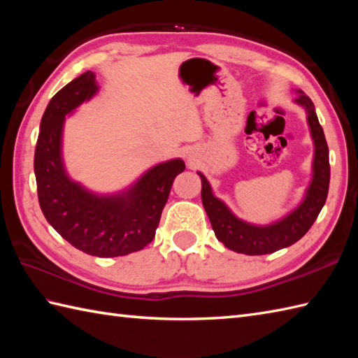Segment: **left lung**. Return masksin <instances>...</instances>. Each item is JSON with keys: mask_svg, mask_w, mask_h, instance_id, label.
Returning a JSON list of instances; mask_svg holds the SVG:
<instances>
[{"mask_svg": "<svg viewBox=\"0 0 358 358\" xmlns=\"http://www.w3.org/2000/svg\"><path fill=\"white\" fill-rule=\"evenodd\" d=\"M294 103L301 106L308 113V126L314 141L313 180L306 189L301 203L283 218L269 224H254L238 218L212 192L208 178L201 172H196L201 178V201L209 217L212 229L218 241L238 254L264 255L287 248L299 241L310 226L314 224L318 214L326 203L329 191V149L324 138V132L318 123L314 103L310 98L296 90Z\"/></svg>", "mask_w": 358, "mask_h": 358, "instance_id": "obj_1", "label": "left lung"}]
</instances>
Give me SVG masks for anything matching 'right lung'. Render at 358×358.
I'll list each match as a JSON object with an SVG mask.
<instances>
[{
    "label": "right lung",
    "instance_id": "right-lung-1",
    "mask_svg": "<svg viewBox=\"0 0 358 358\" xmlns=\"http://www.w3.org/2000/svg\"><path fill=\"white\" fill-rule=\"evenodd\" d=\"M98 92L94 72H85L53 95L44 110L34 171L38 201L49 224L73 248L94 257H121L154 240L181 158L152 166L124 191L96 194L67 173L63 162L66 115Z\"/></svg>",
    "mask_w": 358,
    "mask_h": 358
}]
</instances>
